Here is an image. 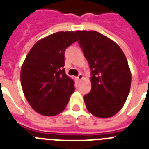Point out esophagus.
Instances as JSON below:
<instances>
[{
	"label": "esophagus",
	"mask_w": 149,
	"mask_h": 149,
	"mask_svg": "<svg viewBox=\"0 0 149 149\" xmlns=\"http://www.w3.org/2000/svg\"><path fill=\"white\" fill-rule=\"evenodd\" d=\"M77 80H81V79H84V76H83L81 73H80V74L78 75V77H77Z\"/></svg>",
	"instance_id": "obj_1"
}]
</instances>
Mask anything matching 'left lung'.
<instances>
[{"label": "left lung", "instance_id": "1", "mask_svg": "<svg viewBox=\"0 0 149 149\" xmlns=\"http://www.w3.org/2000/svg\"><path fill=\"white\" fill-rule=\"evenodd\" d=\"M91 68V92L84 97L93 116L108 118L122 108L129 94L132 73L126 56L111 38L95 31H77Z\"/></svg>", "mask_w": 149, "mask_h": 149}]
</instances>
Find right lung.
Instances as JSON below:
<instances>
[{
    "instance_id": "1",
    "label": "right lung",
    "mask_w": 149,
    "mask_h": 149,
    "mask_svg": "<svg viewBox=\"0 0 149 149\" xmlns=\"http://www.w3.org/2000/svg\"><path fill=\"white\" fill-rule=\"evenodd\" d=\"M78 41L74 31H58L38 40L27 54L21 69V84L30 106L43 116L64 111L75 91L65 74V49Z\"/></svg>"
}]
</instances>
